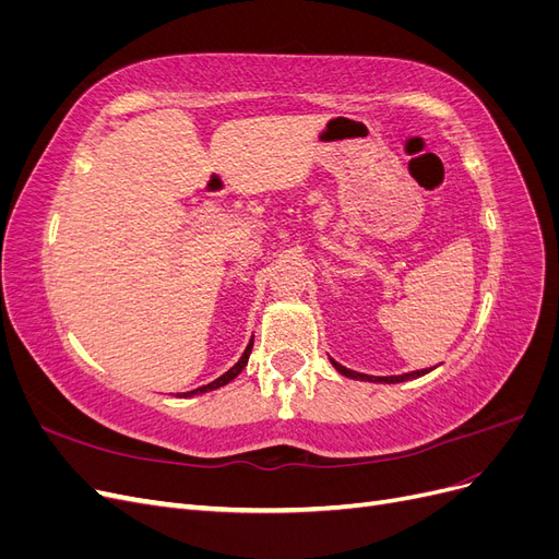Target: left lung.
Returning <instances> with one entry per match:
<instances>
[{"mask_svg":"<svg viewBox=\"0 0 559 559\" xmlns=\"http://www.w3.org/2000/svg\"><path fill=\"white\" fill-rule=\"evenodd\" d=\"M331 364L335 366V370L337 373H343L345 378H352V380H368V382H386V384H396V382H405V380H415V378H419V376H425V373H429V370L425 368V370H413V373H403V376H389V378H378V376H364V373H357V370H349V368H345V366H341L337 361H333L331 359Z\"/></svg>","mask_w":559,"mask_h":559,"instance_id":"obj_1","label":"left lung"}]
</instances>
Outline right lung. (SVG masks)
Masks as SVG:
<instances>
[{"label":"right lung","instance_id":"obj_1","mask_svg":"<svg viewBox=\"0 0 559 559\" xmlns=\"http://www.w3.org/2000/svg\"><path fill=\"white\" fill-rule=\"evenodd\" d=\"M251 347H253V337H251V343L247 345V349H245V354L240 357V361L235 364L228 373H224L222 378H216L214 382H210V384H205V386H198V389H193V392H186L183 396H193V394H202V392H212V389H218V386H224V384H228L230 380H235L238 378L240 373H242V368L247 366V361H249V354H251Z\"/></svg>","mask_w":559,"mask_h":559}]
</instances>
